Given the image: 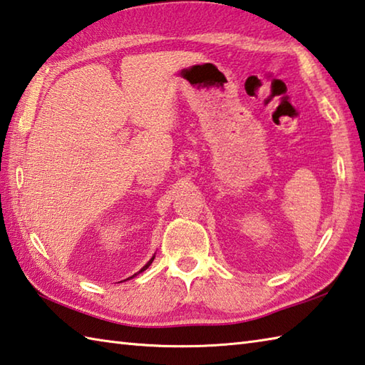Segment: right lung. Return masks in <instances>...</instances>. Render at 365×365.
I'll use <instances>...</instances> for the list:
<instances>
[{
	"mask_svg": "<svg viewBox=\"0 0 365 365\" xmlns=\"http://www.w3.org/2000/svg\"><path fill=\"white\" fill-rule=\"evenodd\" d=\"M153 259H155V256H153V258H152V259H150V261H148V262L145 264V266H144V267H142V269L139 270V272H138V274H140V272H144V270H145V269H148V267H150V264H152V262H153ZM138 274H134V275H138ZM134 275H133V277H134ZM133 277H130V278H133Z\"/></svg>",
	"mask_w": 365,
	"mask_h": 365,
	"instance_id": "1",
	"label": "right lung"
}]
</instances>
